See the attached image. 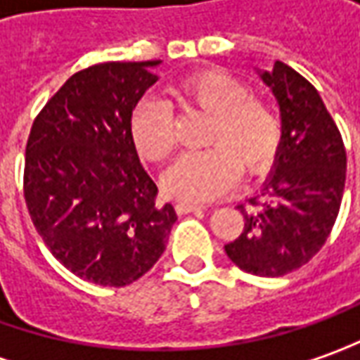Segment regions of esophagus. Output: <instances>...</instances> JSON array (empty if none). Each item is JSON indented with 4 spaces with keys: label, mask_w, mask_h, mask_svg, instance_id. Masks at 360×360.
<instances>
[{
    "label": "esophagus",
    "mask_w": 360,
    "mask_h": 360,
    "mask_svg": "<svg viewBox=\"0 0 360 360\" xmlns=\"http://www.w3.org/2000/svg\"><path fill=\"white\" fill-rule=\"evenodd\" d=\"M175 209H177V213H179V215H185V213H193V211H201V209H205V205L181 201V203L175 205Z\"/></svg>",
    "instance_id": "esophagus-1"
}]
</instances>
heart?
Segmentation results:
<instances>
[{
  "label": "heart",
  "instance_id": "1",
  "mask_svg": "<svg viewBox=\"0 0 360 360\" xmlns=\"http://www.w3.org/2000/svg\"><path fill=\"white\" fill-rule=\"evenodd\" d=\"M171 95L183 111L197 109L211 117L205 137L211 149L179 157L165 173L163 187L171 197L215 199L237 183L241 169L261 175L271 167L283 137L281 119L241 79L223 71H201L177 81ZM131 137L145 161H165L175 149V113L167 101L143 99L131 117Z\"/></svg>",
  "mask_w": 360,
  "mask_h": 360
}]
</instances>
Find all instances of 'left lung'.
Returning a JSON list of instances; mask_svg holds the SVG:
<instances>
[{"instance_id":"obj_1","label":"left lung","mask_w":360,"mask_h":360,"mask_svg":"<svg viewBox=\"0 0 360 360\" xmlns=\"http://www.w3.org/2000/svg\"><path fill=\"white\" fill-rule=\"evenodd\" d=\"M259 75L277 97L283 137L261 193L249 209L239 205L245 227L225 253L245 273L283 277L309 263L330 235L347 153L321 95L303 75L281 61Z\"/></svg>"}]
</instances>
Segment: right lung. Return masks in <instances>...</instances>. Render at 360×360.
Instances as JSON below:
<instances>
[{
  "mask_svg": "<svg viewBox=\"0 0 360 360\" xmlns=\"http://www.w3.org/2000/svg\"><path fill=\"white\" fill-rule=\"evenodd\" d=\"M161 61H109L71 75L39 111L23 195L47 249L79 279L125 287L165 251L177 221L131 137V115Z\"/></svg>",
  "mask_w": 360,
  "mask_h": 360,
  "instance_id": "add662e5",
  "label": "right lung"
}]
</instances>
